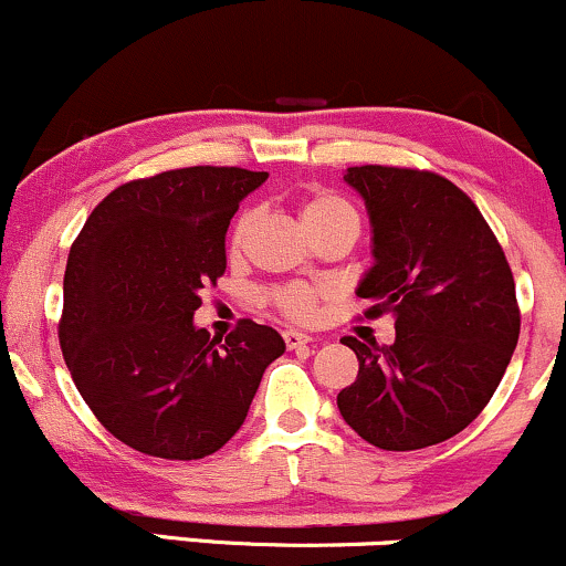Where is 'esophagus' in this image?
<instances>
[{
	"mask_svg": "<svg viewBox=\"0 0 566 566\" xmlns=\"http://www.w3.org/2000/svg\"><path fill=\"white\" fill-rule=\"evenodd\" d=\"M284 343H287V348H301V346H308V343H311V335L297 333V329H287V333H284Z\"/></svg>",
	"mask_w": 566,
	"mask_h": 566,
	"instance_id": "34e87169",
	"label": "esophagus"
}]
</instances>
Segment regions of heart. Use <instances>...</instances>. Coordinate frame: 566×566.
Returning a JSON list of instances; mask_svg holds the SVG:
<instances>
[{
  "label": "heart",
  "mask_w": 566,
  "mask_h": 566,
  "mask_svg": "<svg viewBox=\"0 0 566 566\" xmlns=\"http://www.w3.org/2000/svg\"><path fill=\"white\" fill-rule=\"evenodd\" d=\"M301 220L311 237H319V233H327V231H348L356 237V231H359V216H356L354 207H350L343 197H337V193H329V191L311 193V197L301 205ZM255 223H258L255 210H244L242 216L237 218V223H233L231 229V239H229L233 255L244 250L247 239H250ZM269 301L274 303L279 311H284V314L292 316V319H311V316L316 314L319 292L308 287V284H284V287H276L269 292Z\"/></svg>",
  "instance_id": "heart-1"
}]
</instances>
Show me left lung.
<instances>
[{
  "label": "left lung",
  "instance_id": "obj_1",
  "mask_svg": "<svg viewBox=\"0 0 566 566\" xmlns=\"http://www.w3.org/2000/svg\"><path fill=\"white\" fill-rule=\"evenodd\" d=\"M365 199L373 265L356 295L394 314V346L343 337L359 375L337 394L343 420L380 450L447 441L476 418L518 340L516 284L479 207L437 172L348 167Z\"/></svg>",
  "mask_w": 566,
  "mask_h": 566
}]
</instances>
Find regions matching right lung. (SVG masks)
<instances>
[{
    "mask_svg": "<svg viewBox=\"0 0 566 566\" xmlns=\"http://www.w3.org/2000/svg\"><path fill=\"white\" fill-rule=\"evenodd\" d=\"M269 172L184 167L114 188L71 244L63 359L116 439L167 460H199L239 431L276 329L242 319L223 343L193 324L201 287L226 271V231Z\"/></svg>",
    "mask_w": 566,
    "mask_h": 566,
    "instance_id": "right-lung-1",
    "label": "right lung"
}]
</instances>
